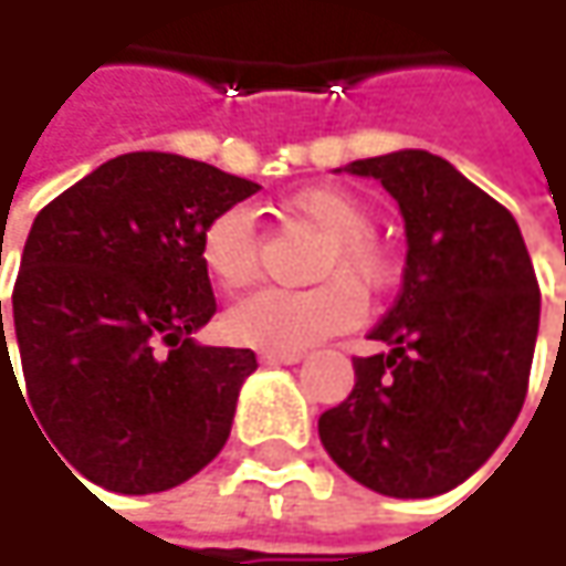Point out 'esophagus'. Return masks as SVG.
<instances>
[{
  "instance_id": "34e87169",
  "label": "esophagus",
  "mask_w": 566,
  "mask_h": 566,
  "mask_svg": "<svg viewBox=\"0 0 566 566\" xmlns=\"http://www.w3.org/2000/svg\"><path fill=\"white\" fill-rule=\"evenodd\" d=\"M258 357H261V364H266V367H286V364H300L303 360L300 350H261Z\"/></svg>"
}]
</instances>
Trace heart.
Wrapping results in <instances>:
<instances>
[{
    "label": "heart",
    "instance_id": "obj_1",
    "mask_svg": "<svg viewBox=\"0 0 566 566\" xmlns=\"http://www.w3.org/2000/svg\"><path fill=\"white\" fill-rule=\"evenodd\" d=\"M283 209L325 234L312 266V290H261L224 315L234 342L263 350H303L350 328L364 305L357 293H380L392 261L374 238V212L342 186H305L286 196ZM199 261L222 290H244L261 273V241L254 216L244 206L219 209L199 234Z\"/></svg>",
    "mask_w": 566,
    "mask_h": 566
}]
</instances>
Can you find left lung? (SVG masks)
Returning <instances> with one entry per match:
<instances>
[{"mask_svg":"<svg viewBox=\"0 0 566 566\" xmlns=\"http://www.w3.org/2000/svg\"><path fill=\"white\" fill-rule=\"evenodd\" d=\"M374 177L406 219V273L354 357V389L322 412L318 438L357 483L424 500L454 490L522 412L542 290L512 212L428 150L347 164Z\"/></svg>","mask_w":566,"mask_h":566,"instance_id":"left-lung-1","label":"left lung"}]
</instances>
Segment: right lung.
<instances>
[{
    "instance_id": "add662e5",
    "label": "right lung",
    "mask_w": 566,
    "mask_h": 566,
    "mask_svg": "<svg viewBox=\"0 0 566 566\" xmlns=\"http://www.w3.org/2000/svg\"><path fill=\"white\" fill-rule=\"evenodd\" d=\"M258 189L202 160L135 150L73 182L31 224L12 335L0 303V377L19 386L12 338L38 434L102 490H170L224 448L258 357L192 342L219 308L199 234Z\"/></svg>"
}]
</instances>
